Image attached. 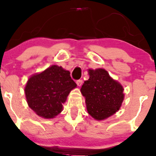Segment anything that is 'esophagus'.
I'll return each instance as SVG.
<instances>
[{"label": "esophagus", "instance_id": "1", "mask_svg": "<svg viewBox=\"0 0 156 156\" xmlns=\"http://www.w3.org/2000/svg\"><path fill=\"white\" fill-rule=\"evenodd\" d=\"M82 80H76V85H77L78 86H82Z\"/></svg>", "mask_w": 156, "mask_h": 156}]
</instances>
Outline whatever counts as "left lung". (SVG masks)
<instances>
[{"label":"left lung","mask_w":156,"mask_h":156,"mask_svg":"<svg viewBox=\"0 0 156 156\" xmlns=\"http://www.w3.org/2000/svg\"><path fill=\"white\" fill-rule=\"evenodd\" d=\"M89 75L81 88L87 112L96 120H104L120 109L124 98L123 88L104 69H90Z\"/></svg>","instance_id":"obj_1"}]
</instances>
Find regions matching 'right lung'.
<instances>
[{"label": "right lung", "instance_id": "1", "mask_svg": "<svg viewBox=\"0 0 156 156\" xmlns=\"http://www.w3.org/2000/svg\"><path fill=\"white\" fill-rule=\"evenodd\" d=\"M76 87L70 72L54 65L31 76L25 92L28 106L38 116L53 118L61 112L68 95Z\"/></svg>", "mask_w": 156, "mask_h": 156}]
</instances>
